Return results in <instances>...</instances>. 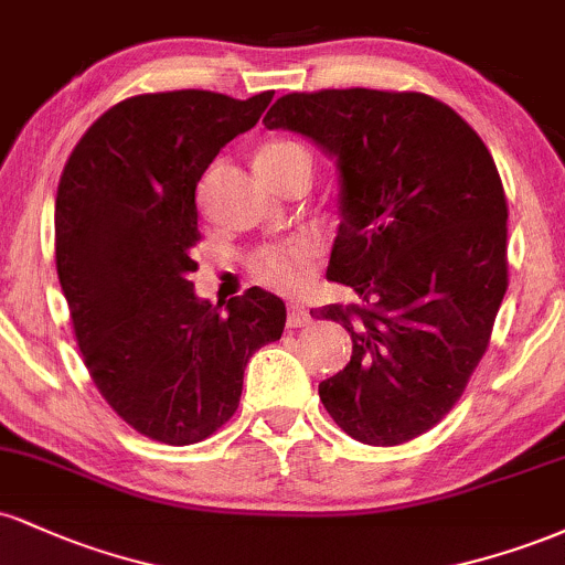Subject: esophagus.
Returning <instances> with one entry per match:
<instances>
[{"mask_svg": "<svg viewBox=\"0 0 565 565\" xmlns=\"http://www.w3.org/2000/svg\"><path fill=\"white\" fill-rule=\"evenodd\" d=\"M310 323H313V316H310V310L305 308L302 302H291L287 327L289 329H300V327H310Z\"/></svg>", "mask_w": 565, "mask_h": 565, "instance_id": "esophagus-1", "label": "esophagus"}]
</instances>
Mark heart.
I'll return each mask as SVG.
<instances>
[{"label":"heart","instance_id":"1","mask_svg":"<svg viewBox=\"0 0 565 565\" xmlns=\"http://www.w3.org/2000/svg\"><path fill=\"white\" fill-rule=\"evenodd\" d=\"M308 157V151L300 142L287 140V138H274L265 140L257 151V167H274L284 164L289 159ZM321 255V242L313 236H297L289 242L268 246V249L257 252L255 260H252V270L257 278H263L270 287L281 291H295L305 284L308 276V265L316 263V257Z\"/></svg>","mask_w":565,"mask_h":565}]
</instances>
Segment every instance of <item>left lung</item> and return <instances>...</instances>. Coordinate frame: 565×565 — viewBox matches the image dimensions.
<instances>
[{
	"label": "left lung",
	"mask_w": 565,
	"mask_h": 565,
	"mask_svg": "<svg viewBox=\"0 0 565 565\" xmlns=\"http://www.w3.org/2000/svg\"><path fill=\"white\" fill-rule=\"evenodd\" d=\"M263 125L316 142L340 174L327 278L355 297L310 316L342 323L353 355L319 385L323 406L361 444L423 436L462 395L508 291V201L489 148L423 93H291Z\"/></svg>",
	"instance_id": "1"
}]
</instances>
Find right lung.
<instances>
[{
	"instance_id": "1",
	"label": "right lung",
	"mask_w": 565,
	"mask_h": 565,
	"mask_svg": "<svg viewBox=\"0 0 565 565\" xmlns=\"http://www.w3.org/2000/svg\"><path fill=\"white\" fill-rule=\"evenodd\" d=\"M274 93L135 95L76 142L55 199V263L89 377L142 436L210 438L238 408L246 361L287 323L260 287L212 305L193 291L196 185Z\"/></svg>"
}]
</instances>
